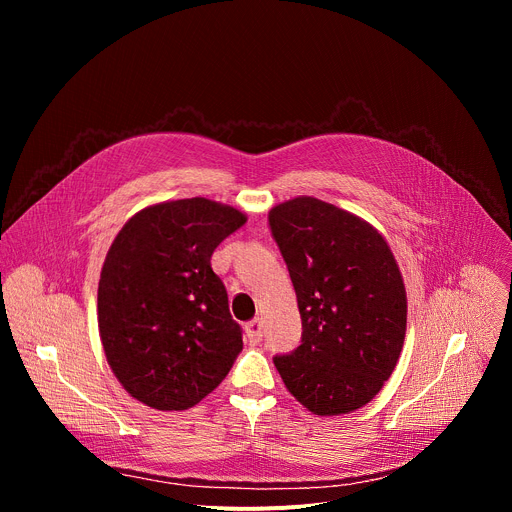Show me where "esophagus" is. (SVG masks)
Masks as SVG:
<instances>
[{"instance_id":"obj_1","label":"esophagus","mask_w":512,"mask_h":512,"mask_svg":"<svg viewBox=\"0 0 512 512\" xmlns=\"http://www.w3.org/2000/svg\"><path fill=\"white\" fill-rule=\"evenodd\" d=\"M245 336H247V342L251 346H257L263 338V332H261V322L259 320H251L247 326H245Z\"/></svg>"}]
</instances>
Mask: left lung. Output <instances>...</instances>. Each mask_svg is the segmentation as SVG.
I'll list each match as a JSON object with an SVG mask.
<instances>
[{"mask_svg": "<svg viewBox=\"0 0 512 512\" xmlns=\"http://www.w3.org/2000/svg\"><path fill=\"white\" fill-rule=\"evenodd\" d=\"M271 233L302 316V344L273 362L308 411L352 413L393 375L407 330L403 275L385 237L364 218L314 196L279 202Z\"/></svg>", "mask_w": 512, "mask_h": 512, "instance_id": "1", "label": "left lung"}]
</instances>
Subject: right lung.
I'll use <instances>...</instances> for the list:
<instances>
[{
    "mask_svg": "<svg viewBox=\"0 0 512 512\" xmlns=\"http://www.w3.org/2000/svg\"><path fill=\"white\" fill-rule=\"evenodd\" d=\"M245 223L223 202L166 200L135 212L111 243L99 336L113 375L143 405L190 409L229 375L243 338L210 257Z\"/></svg>",
    "mask_w": 512,
    "mask_h": 512,
    "instance_id": "1",
    "label": "right lung"
}]
</instances>
